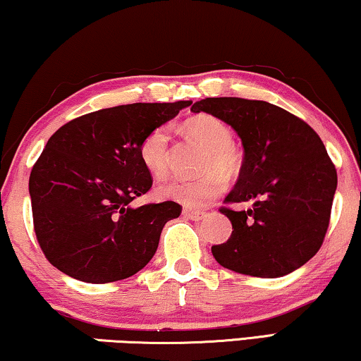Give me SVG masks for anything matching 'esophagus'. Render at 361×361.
Segmentation results:
<instances>
[{
  "label": "esophagus",
  "mask_w": 361,
  "mask_h": 361,
  "mask_svg": "<svg viewBox=\"0 0 361 361\" xmlns=\"http://www.w3.org/2000/svg\"><path fill=\"white\" fill-rule=\"evenodd\" d=\"M184 216H185L187 219H192V221H202L203 218H207V212H200V209L185 208L184 209Z\"/></svg>",
  "instance_id": "1"
}]
</instances>
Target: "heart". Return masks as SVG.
<instances>
[{
	"label": "heart",
	"mask_w": 361,
	"mask_h": 361,
	"mask_svg": "<svg viewBox=\"0 0 361 361\" xmlns=\"http://www.w3.org/2000/svg\"><path fill=\"white\" fill-rule=\"evenodd\" d=\"M185 130L208 149L200 179H173L158 188L161 198L179 202L190 208H203L224 192L221 174L231 177L240 171L242 157L232 145V130L223 119L213 114H200L185 124ZM138 157L149 174L163 177L169 166V129L158 126L142 138ZM219 170V173L215 171Z\"/></svg>",
	"instance_id": "obj_1"
}]
</instances>
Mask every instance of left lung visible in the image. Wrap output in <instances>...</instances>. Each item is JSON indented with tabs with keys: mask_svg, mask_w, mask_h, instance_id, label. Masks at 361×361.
Returning <instances> with one entry per match:
<instances>
[{
	"mask_svg": "<svg viewBox=\"0 0 361 361\" xmlns=\"http://www.w3.org/2000/svg\"><path fill=\"white\" fill-rule=\"evenodd\" d=\"M193 113L223 119L242 138L243 164L219 212L232 223L229 240L212 247L221 266L240 274L281 277L323 245L337 171L319 135L276 104L235 97L204 98ZM248 202L247 212L227 207Z\"/></svg>",
	"mask_w": 361,
	"mask_h": 361,
	"instance_id": "8db88e82",
	"label": "left lung"
}]
</instances>
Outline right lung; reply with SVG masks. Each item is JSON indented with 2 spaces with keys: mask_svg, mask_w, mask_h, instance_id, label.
<instances>
[{
  "mask_svg": "<svg viewBox=\"0 0 361 361\" xmlns=\"http://www.w3.org/2000/svg\"><path fill=\"white\" fill-rule=\"evenodd\" d=\"M192 102L132 103L69 121L33 164V231L43 255L74 279L106 284L138 273L157 252L176 202H132L152 188L138 145Z\"/></svg>",
  "mask_w": 361,
  "mask_h": 361,
  "instance_id": "add662e5",
  "label": "right lung"
}]
</instances>
